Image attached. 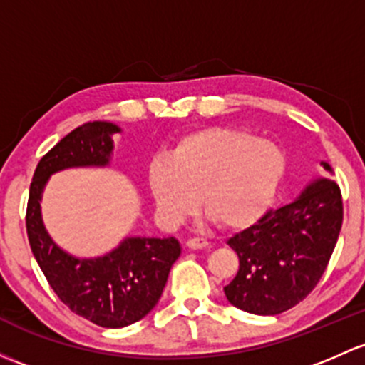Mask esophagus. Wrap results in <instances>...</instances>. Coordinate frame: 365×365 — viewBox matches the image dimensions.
Wrapping results in <instances>:
<instances>
[{
  "label": "esophagus",
  "instance_id": "obj_1",
  "mask_svg": "<svg viewBox=\"0 0 365 365\" xmlns=\"http://www.w3.org/2000/svg\"><path fill=\"white\" fill-rule=\"evenodd\" d=\"M187 248L190 250H202V248H210V243L202 237H192V240L187 241Z\"/></svg>",
  "mask_w": 365,
  "mask_h": 365
}]
</instances>
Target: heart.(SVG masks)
Instances as JSON below:
<instances>
[{
	"label": "heart",
	"instance_id": "1",
	"mask_svg": "<svg viewBox=\"0 0 365 365\" xmlns=\"http://www.w3.org/2000/svg\"><path fill=\"white\" fill-rule=\"evenodd\" d=\"M285 168L273 141L232 125H210L180 136L166 157L152 160L147 180L164 220L185 218L199 197L202 213L218 227L241 231L273 206Z\"/></svg>",
	"mask_w": 365,
	"mask_h": 365
}]
</instances>
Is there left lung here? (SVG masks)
Masks as SVG:
<instances>
[{"instance_id": "1", "label": "left lung", "mask_w": 365, "mask_h": 365, "mask_svg": "<svg viewBox=\"0 0 365 365\" xmlns=\"http://www.w3.org/2000/svg\"><path fill=\"white\" fill-rule=\"evenodd\" d=\"M329 176H314L289 205L264 215L227 241L240 271L224 292L237 309L269 317L294 308L324 274L343 224L341 190Z\"/></svg>"}]
</instances>
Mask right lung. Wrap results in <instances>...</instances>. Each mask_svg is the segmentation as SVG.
Returning <instances> with one entry per match:
<instances>
[{"instance_id": "obj_1", "label": "right lung", "mask_w": 365, "mask_h": 365, "mask_svg": "<svg viewBox=\"0 0 365 365\" xmlns=\"http://www.w3.org/2000/svg\"><path fill=\"white\" fill-rule=\"evenodd\" d=\"M117 133L122 129L113 122L94 120L64 136L38 163L26 215L31 250L53 292L73 313L106 329L128 327L155 308L182 247L175 237L125 236L103 255L76 257L48 234L41 197L56 173L108 168Z\"/></svg>"}]
</instances>
